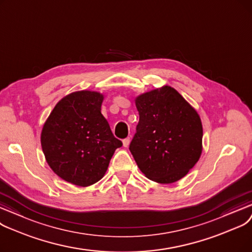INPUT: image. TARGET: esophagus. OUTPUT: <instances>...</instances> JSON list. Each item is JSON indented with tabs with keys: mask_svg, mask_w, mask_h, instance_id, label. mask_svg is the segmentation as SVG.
<instances>
[{
	"mask_svg": "<svg viewBox=\"0 0 252 252\" xmlns=\"http://www.w3.org/2000/svg\"><path fill=\"white\" fill-rule=\"evenodd\" d=\"M129 143H130V138H129V137H128V138H125V139H123V147L127 148V147L129 146Z\"/></svg>",
	"mask_w": 252,
	"mask_h": 252,
	"instance_id": "1",
	"label": "esophagus"
}]
</instances>
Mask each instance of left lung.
Listing matches in <instances>:
<instances>
[{
  "label": "left lung",
  "mask_w": 252,
  "mask_h": 252,
  "mask_svg": "<svg viewBox=\"0 0 252 252\" xmlns=\"http://www.w3.org/2000/svg\"><path fill=\"white\" fill-rule=\"evenodd\" d=\"M139 114L129 150L140 171L156 183H175L188 174L202 154L200 116L170 86L135 98Z\"/></svg>",
  "instance_id": "obj_1"
}]
</instances>
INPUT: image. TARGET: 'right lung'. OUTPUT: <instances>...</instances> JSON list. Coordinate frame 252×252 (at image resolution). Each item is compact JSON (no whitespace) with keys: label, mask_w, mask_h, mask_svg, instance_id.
<instances>
[{"label":"right lung","mask_w":252,"mask_h":252,"mask_svg":"<svg viewBox=\"0 0 252 252\" xmlns=\"http://www.w3.org/2000/svg\"><path fill=\"white\" fill-rule=\"evenodd\" d=\"M103 94L81 90L59 100L41 133L45 159L55 174L78 187L103 177L115 151L122 147L101 114Z\"/></svg>","instance_id":"right-lung-1"}]
</instances>
